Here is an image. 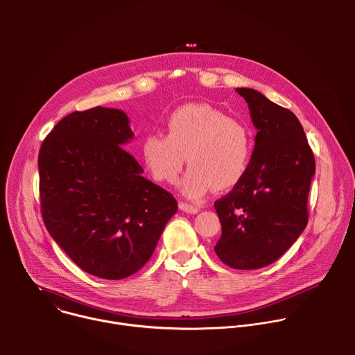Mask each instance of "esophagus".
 <instances>
[{
	"mask_svg": "<svg viewBox=\"0 0 355 355\" xmlns=\"http://www.w3.org/2000/svg\"><path fill=\"white\" fill-rule=\"evenodd\" d=\"M180 209L182 212H187V214H191V215H195L199 212V208L195 207V205H191V204H187V202H180Z\"/></svg>",
	"mask_w": 355,
	"mask_h": 355,
	"instance_id": "obj_1",
	"label": "esophagus"
}]
</instances>
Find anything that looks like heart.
<instances>
[{
  "label": "heart",
  "mask_w": 355,
  "mask_h": 355,
  "mask_svg": "<svg viewBox=\"0 0 355 355\" xmlns=\"http://www.w3.org/2000/svg\"><path fill=\"white\" fill-rule=\"evenodd\" d=\"M140 151L150 174L167 184L178 178L187 160L189 170L181 191L196 199L212 187L225 191L241 181L252 155V136L245 123L212 105L188 104L168 115L166 136L147 135Z\"/></svg>",
  "instance_id": "b5f03b06"
}]
</instances>
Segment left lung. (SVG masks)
<instances>
[{"mask_svg":"<svg viewBox=\"0 0 355 355\" xmlns=\"http://www.w3.org/2000/svg\"><path fill=\"white\" fill-rule=\"evenodd\" d=\"M257 129L241 181L215 202L222 236L218 257L236 270L277 261L308 225V196L315 157L297 118L261 92L236 88Z\"/></svg>","mask_w":355,"mask_h":355,"instance_id":"8db88e82","label":"left lung"}]
</instances>
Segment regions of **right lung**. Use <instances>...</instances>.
<instances>
[{"label":"right lung","instance_id":"add662e5","mask_svg":"<svg viewBox=\"0 0 355 355\" xmlns=\"http://www.w3.org/2000/svg\"><path fill=\"white\" fill-rule=\"evenodd\" d=\"M129 123L121 110L76 111L39 151L47 232L81 270L104 279L139 271L178 209L175 198L144 178L123 148L133 139Z\"/></svg>","mask_w":355,"mask_h":355}]
</instances>
